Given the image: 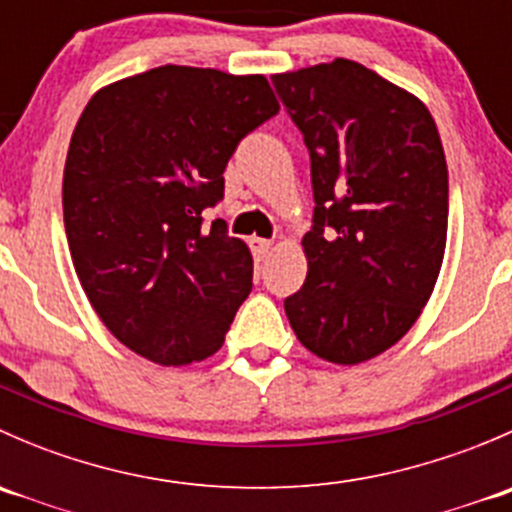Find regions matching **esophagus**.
<instances>
[{"mask_svg":"<svg viewBox=\"0 0 512 512\" xmlns=\"http://www.w3.org/2000/svg\"><path fill=\"white\" fill-rule=\"evenodd\" d=\"M250 250L257 260H265L272 250V242L270 240H262V237H250Z\"/></svg>","mask_w":512,"mask_h":512,"instance_id":"1","label":"esophagus"}]
</instances>
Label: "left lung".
<instances>
[{"label":"left lung","instance_id":"1","mask_svg":"<svg viewBox=\"0 0 512 512\" xmlns=\"http://www.w3.org/2000/svg\"><path fill=\"white\" fill-rule=\"evenodd\" d=\"M312 160L307 280L285 299L299 342L334 364L394 347L446 250L448 168L428 108L349 59L272 76Z\"/></svg>","mask_w":512,"mask_h":512}]
</instances>
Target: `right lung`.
<instances>
[{"label": "right lung", "mask_w": 512, "mask_h": 512, "mask_svg": "<svg viewBox=\"0 0 512 512\" xmlns=\"http://www.w3.org/2000/svg\"><path fill=\"white\" fill-rule=\"evenodd\" d=\"M265 76L158 66L91 98L64 168L71 260L108 332L163 366L225 342L252 257L203 213L223 200L237 143L277 116Z\"/></svg>", "instance_id": "1"}]
</instances>
